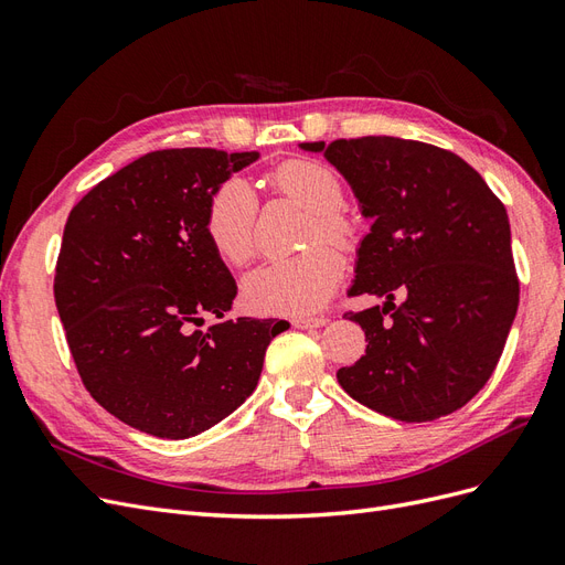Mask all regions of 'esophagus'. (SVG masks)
<instances>
[{
  "mask_svg": "<svg viewBox=\"0 0 565 565\" xmlns=\"http://www.w3.org/2000/svg\"><path fill=\"white\" fill-rule=\"evenodd\" d=\"M292 324L297 330H313V328H322V324H328V318L324 316H313V318H295Z\"/></svg>",
  "mask_w": 565,
  "mask_h": 565,
  "instance_id": "obj_1",
  "label": "esophagus"
}]
</instances>
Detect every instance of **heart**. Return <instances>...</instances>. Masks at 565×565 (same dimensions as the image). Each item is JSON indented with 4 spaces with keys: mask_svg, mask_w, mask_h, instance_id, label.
<instances>
[{
    "mask_svg": "<svg viewBox=\"0 0 565 565\" xmlns=\"http://www.w3.org/2000/svg\"><path fill=\"white\" fill-rule=\"evenodd\" d=\"M268 185L311 212L306 245L318 241L351 249L358 224L344 204V183L328 164L316 160H285L268 174ZM256 210L259 202L245 179H226L207 202L204 233L214 252L228 264H245L256 249ZM341 280V262L328 245H316L297 256L270 259L254 268L243 282L254 311L268 316H309L330 301Z\"/></svg>",
    "mask_w": 565,
    "mask_h": 565,
    "instance_id": "heart-1",
    "label": "heart"
}]
</instances>
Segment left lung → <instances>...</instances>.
I'll return each mask as SVG.
<instances>
[{"instance_id": "1", "label": "left lung", "mask_w": 565, "mask_h": 565, "mask_svg": "<svg viewBox=\"0 0 565 565\" xmlns=\"http://www.w3.org/2000/svg\"><path fill=\"white\" fill-rule=\"evenodd\" d=\"M301 148L322 152L372 218L349 295L386 299L347 313L367 349L337 372L341 388L398 422L455 413L490 380L519 309L504 204L431 143L363 136Z\"/></svg>"}]
</instances>
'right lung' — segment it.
I'll return each instance as SVG.
<instances>
[{
    "instance_id": "right-lung-1",
    "label": "right lung",
    "mask_w": 565,
    "mask_h": 565,
    "mask_svg": "<svg viewBox=\"0 0 565 565\" xmlns=\"http://www.w3.org/2000/svg\"><path fill=\"white\" fill-rule=\"evenodd\" d=\"M259 152L156 150L67 216L54 297L92 398L134 429L191 438L241 407L285 320L224 318L237 295L204 233L216 188ZM202 312L220 322L200 331Z\"/></svg>"
}]
</instances>
